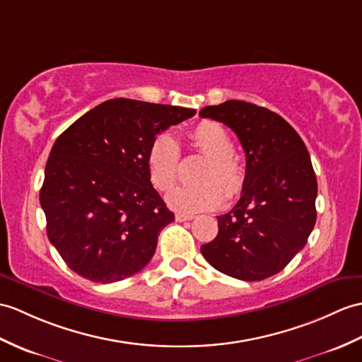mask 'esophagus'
<instances>
[{"label":"esophagus","instance_id":"obj_1","mask_svg":"<svg viewBox=\"0 0 362 362\" xmlns=\"http://www.w3.org/2000/svg\"><path fill=\"white\" fill-rule=\"evenodd\" d=\"M192 219H194V216H191V214H183V213L175 214V221L177 222H187V221H192Z\"/></svg>","mask_w":362,"mask_h":362}]
</instances>
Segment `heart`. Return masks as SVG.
I'll use <instances>...</instances> for the list:
<instances>
[{
  "label": "heart",
  "instance_id": "heart-1",
  "mask_svg": "<svg viewBox=\"0 0 362 362\" xmlns=\"http://www.w3.org/2000/svg\"><path fill=\"white\" fill-rule=\"evenodd\" d=\"M192 146L208 157L197 180L200 183L174 189L168 205L180 213H200L219 208L225 197L236 199L245 188L247 170L233 153L234 143L221 123L200 122L191 131ZM180 146L170 132H160L151 140L146 153V168L151 183L158 191H170L179 179Z\"/></svg>",
  "mask_w": 362,
  "mask_h": 362
}]
</instances>
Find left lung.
<instances>
[{
	"instance_id": "1",
	"label": "left lung",
	"mask_w": 362,
	"mask_h": 362,
	"mask_svg": "<svg viewBox=\"0 0 362 362\" xmlns=\"http://www.w3.org/2000/svg\"><path fill=\"white\" fill-rule=\"evenodd\" d=\"M199 115L231 128L247 157L242 197L217 216L219 233L202 255L236 279H267L305 247L316 223L317 183L305 143L281 115L240 100L205 106Z\"/></svg>"
}]
</instances>
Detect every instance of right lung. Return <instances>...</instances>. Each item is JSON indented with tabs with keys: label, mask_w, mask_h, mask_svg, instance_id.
<instances>
[{
	"label": "right lung",
	"mask_w": 362,
	"mask_h": 362,
	"mask_svg": "<svg viewBox=\"0 0 362 362\" xmlns=\"http://www.w3.org/2000/svg\"><path fill=\"white\" fill-rule=\"evenodd\" d=\"M196 109L114 98L90 109L54 143L40 204L46 231L66 265L111 284L153 259L174 214L151 185V140Z\"/></svg>",
	"instance_id": "obj_1"
}]
</instances>
